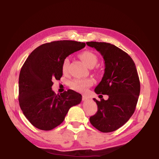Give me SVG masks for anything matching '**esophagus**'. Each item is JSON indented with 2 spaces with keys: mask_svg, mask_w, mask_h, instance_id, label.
Returning a JSON list of instances; mask_svg holds the SVG:
<instances>
[{
  "mask_svg": "<svg viewBox=\"0 0 159 159\" xmlns=\"http://www.w3.org/2000/svg\"><path fill=\"white\" fill-rule=\"evenodd\" d=\"M89 98H90L89 97L87 96V95H83V96H82V99H83V101L88 100V99H89Z\"/></svg>",
  "mask_w": 159,
  "mask_h": 159,
  "instance_id": "esophagus-1",
  "label": "esophagus"
}]
</instances>
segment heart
<instances>
[{"label":"heart","mask_w":159,"mask_h":159,"mask_svg":"<svg viewBox=\"0 0 159 159\" xmlns=\"http://www.w3.org/2000/svg\"><path fill=\"white\" fill-rule=\"evenodd\" d=\"M80 57L88 67H93L95 65L98 61V58L95 53L90 51H85L80 54ZM69 65V59L65 58L61 65V70L63 74H66L68 71V68ZM93 80L90 79H74L70 83V87L74 90L78 92H84L86 89L92 85Z\"/></svg>","instance_id":"obj_1"}]
</instances>
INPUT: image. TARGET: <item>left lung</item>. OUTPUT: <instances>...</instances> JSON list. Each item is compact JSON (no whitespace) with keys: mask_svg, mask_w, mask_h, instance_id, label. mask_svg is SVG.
Instances as JSON below:
<instances>
[{"mask_svg":"<svg viewBox=\"0 0 159 159\" xmlns=\"http://www.w3.org/2000/svg\"><path fill=\"white\" fill-rule=\"evenodd\" d=\"M101 54L105 69L97 94L107 95V100L94 98L98 111L90 123L102 133L116 130L130 119L135 110L140 93V83L134 61L124 51L108 43L87 42Z\"/></svg>","mask_w":159,"mask_h":159,"instance_id":"left-lung-1","label":"left lung"}]
</instances>
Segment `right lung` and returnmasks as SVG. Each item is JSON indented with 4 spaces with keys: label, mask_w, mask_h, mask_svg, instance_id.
<instances>
[{
    "label": "right lung",
    "mask_w": 159,
    "mask_h": 159,
    "mask_svg": "<svg viewBox=\"0 0 159 159\" xmlns=\"http://www.w3.org/2000/svg\"><path fill=\"white\" fill-rule=\"evenodd\" d=\"M85 46L74 41H53L36 48L26 59L19 77V103L34 127L52 130L64 121L71 107L80 103V94L68 90L56 95L52 86L53 80L62 76L64 59Z\"/></svg>",
    "instance_id": "obj_1"
}]
</instances>
